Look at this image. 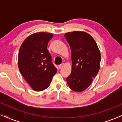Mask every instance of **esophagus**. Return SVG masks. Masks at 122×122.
Segmentation results:
<instances>
[{
	"mask_svg": "<svg viewBox=\"0 0 122 122\" xmlns=\"http://www.w3.org/2000/svg\"><path fill=\"white\" fill-rule=\"evenodd\" d=\"M64 66V64H60V65H58V68H59V69H61V68H62L63 66Z\"/></svg>",
	"mask_w": 122,
	"mask_h": 122,
	"instance_id": "1",
	"label": "esophagus"
}]
</instances>
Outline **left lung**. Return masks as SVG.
I'll use <instances>...</instances> for the list:
<instances>
[{"instance_id":"8db88e82","label":"left lung","mask_w":122,"mask_h":122,"mask_svg":"<svg viewBox=\"0 0 122 122\" xmlns=\"http://www.w3.org/2000/svg\"><path fill=\"white\" fill-rule=\"evenodd\" d=\"M64 36L72 53V72L66 78L67 83L74 91L82 92L91 84L100 69V50L94 39L86 32L75 31Z\"/></svg>"}]
</instances>
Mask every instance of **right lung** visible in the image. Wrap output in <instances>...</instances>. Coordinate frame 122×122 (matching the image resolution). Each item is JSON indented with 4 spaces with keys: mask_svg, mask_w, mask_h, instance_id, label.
<instances>
[{
    "mask_svg": "<svg viewBox=\"0 0 122 122\" xmlns=\"http://www.w3.org/2000/svg\"><path fill=\"white\" fill-rule=\"evenodd\" d=\"M53 37L51 33H34L25 39L19 49V71L35 91L48 88L57 71L47 49L49 41Z\"/></svg>",
    "mask_w": 122,
    "mask_h": 122,
    "instance_id": "add662e5",
    "label": "right lung"
}]
</instances>
